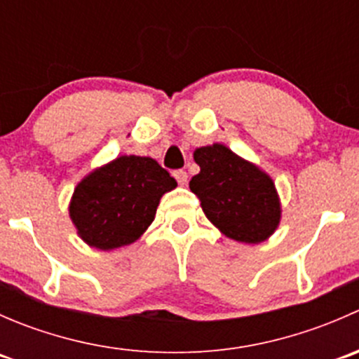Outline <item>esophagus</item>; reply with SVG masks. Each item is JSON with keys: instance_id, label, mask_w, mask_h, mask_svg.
<instances>
[{"instance_id": "1", "label": "esophagus", "mask_w": 359, "mask_h": 359, "mask_svg": "<svg viewBox=\"0 0 359 359\" xmlns=\"http://www.w3.org/2000/svg\"><path fill=\"white\" fill-rule=\"evenodd\" d=\"M173 177H175L177 182H179L180 186H186L187 184V173L184 172V170H175V172H173Z\"/></svg>"}]
</instances>
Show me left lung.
<instances>
[{
	"mask_svg": "<svg viewBox=\"0 0 359 359\" xmlns=\"http://www.w3.org/2000/svg\"><path fill=\"white\" fill-rule=\"evenodd\" d=\"M200 173L189 187L206 219L231 240L257 245L273 236L281 220V201L273 179L255 163L224 144L198 147Z\"/></svg>",
	"mask_w": 359,
	"mask_h": 359,
	"instance_id": "left-lung-1",
	"label": "left lung"
}]
</instances>
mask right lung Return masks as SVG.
Returning a JSON list of instances; mask_svg holds the SVG:
<instances>
[{"instance_id": "right-lung-1", "label": "right lung", "mask_w": 359, "mask_h": 359, "mask_svg": "<svg viewBox=\"0 0 359 359\" xmlns=\"http://www.w3.org/2000/svg\"><path fill=\"white\" fill-rule=\"evenodd\" d=\"M175 187L156 159L123 154L79 180L69 217L88 247L104 252L126 247L146 233L161 196Z\"/></svg>"}]
</instances>
